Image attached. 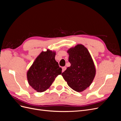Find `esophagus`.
<instances>
[{
  "label": "esophagus",
  "instance_id": "1",
  "mask_svg": "<svg viewBox=\"0 0 121 121\" xmlns=\"http://www.w3.org/2000/svg\"><path fill=\"white\" fill-rule=\"evenodd\" d=\"M65 69H66V67H62V72H64Z\"/></svg>",
  "mask_w": 121,
  "mask_h": 121
}]
</instances>
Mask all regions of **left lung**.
<instances>
[{"label":"left lung","instance_id":"8db88e82","mask_svg":"<svg viewBox=\"0 0 121 121\" xmlns=\"http://www.w3.org/2000/svg\"><path fill=\"white\" fill-rule=\"evenodd\" d=\"M71 66L61 74L68 85L72 89L80 92L92 83L96 69L91 55L86 47L77 44L68 50Z\"/></svg>","mask_w":121,"mask_h":121}]
</instances>
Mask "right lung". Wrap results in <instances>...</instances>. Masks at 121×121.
Wrapping results in <instances>:
<instances>
[{
  "label": "right lung",
  "mask_w": 121,
  "mask_h": 121,
  "mask_svg": "<svg viewBox=\"0 0 121 121\" xmlns=\"http://www.w3.org/2000/svg\"><path fill=\"white\" fill-rule=\"evenodd\" d=\"M55 51L47 49L42 52L36 57L27 73L28 82L38 92L48 89L62 69L55 60Z\"/></svg>",
  "instance_id": "right-lung-1"
}]
</instances>
